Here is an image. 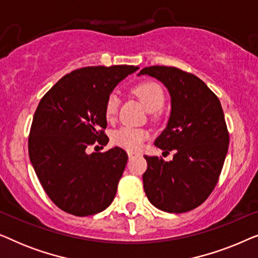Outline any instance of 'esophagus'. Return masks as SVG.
<instances>
[{"label": "esophagus", "instance_id": "1", "mask_svg": "<svg viewBox=\"0 0 258 258\" xmlns=\"http://www.w3.org/2000/svg\"><path fill=\"white\" fill-rule=\"evenodd\" d=\"M139 156V154H135V153H128V157L129 160H133V158H135Z\"/></svg>", "mask_w": 258, "mask_h": 258}]
</instances>
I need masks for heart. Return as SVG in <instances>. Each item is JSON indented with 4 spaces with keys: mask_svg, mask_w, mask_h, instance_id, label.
<instances>
[{
    "mask_svg": "<svg viewBox=\"0 0 258 258\" xmlns=\"http://www.w3.org/2000/svg\"><path fill=\"white\" fill-rule=\"evenodd\" d=\"M133 93L139 98L141 103L148 111L153 112L162 107L164 102V91L156 82H143L137 84L133 89ZM119 100L116 95H110L105 103V116L108 119H112L117 114ZM148 139L146 130L132 128V126H122L114 134V142L117 146L126 150H139Z\"/></svg>",
    "mask_w": 258,
    "mask_h": 258,
    "instance_id": "1",
    "label": "heart"
}]
</instances>
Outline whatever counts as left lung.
Wrapping results in <instances>:
<instances>
[{
  "instance_id": "left-lung-1",
  "label": "left lung",
  "mask_w": 258,
  "mask_h": 258,
  "mask_svg": "<svg viewBox=\"0 0 258 258\" xmlns=\"http://www.w3.org/2000/svg\"><path fill=\"white\" fill-rule=\"evenodd\" d=\"M141 75L155 77L169 91L170 116L155 146L164 153L175 151L169 162L144 156V191L157 209L186 213L208 199L220 177L229 146L223 109L216 95L192 74L154 66L143 68Z\"/></svg>"
}]
</instances>
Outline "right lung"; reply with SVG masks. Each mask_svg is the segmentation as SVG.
Segmentation results:
<instances>
[{"mask_svg":"<svg viewBox=\"0 0 258 258\" xmlns=\"http://www.w3.org/2000/svg\"><path fill=\"white\" fill-rule=\"evenodd\" d=\"M139 67H84L62 77L42 97L28 141L29 158L44 191L66 213L88 216L110 206L128 155L107 144L105 103L112 90ZM104 139H102L101 137Z\"/></svg>","mask_w":258,"mask_h":258,"instance_id":"add662e5","label":"right lung"}]
</instances>
